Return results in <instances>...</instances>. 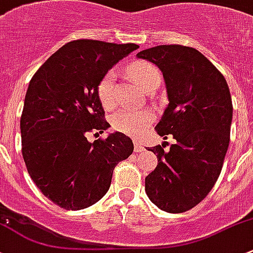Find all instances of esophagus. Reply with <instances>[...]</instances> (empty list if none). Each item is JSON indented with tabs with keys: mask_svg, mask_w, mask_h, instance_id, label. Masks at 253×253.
<instances>
[{
	"mask_svg": "<svg viewBox=\"0 0 253 253\" xmlns=\"http://www.w3.org/2000/svg\"><path fill=\"white\" fill-rule=\"evenodd\" d=\"M134 150L135 151H143L144 150V147H143V145L140 144L138 140H134Z\"/></svg>",
	"mask_w": 253,
	"mask_h": 253,
	"instance_id": "esophagus-1",
	"label": "esophagus"
}]
</instances>
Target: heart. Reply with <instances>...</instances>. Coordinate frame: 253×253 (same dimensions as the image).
I'll use <instances>...</instances> for the list:
<instances>
[{
    "mask_svg": "<svg viewBox=\"0 0 253 253\" xmlns=\"http://www.w3.org/2000/svg\"><path fill=\"white\" fill-rule=\"evenodd\" d=\"M128 75L145 91L153 84L161 82V71L154 64L149 62H137L128 68ZM97 94L103 108L110 109L116 104L115 73L109 70L99 80L97 86ZM153 115L148 110H131L120 109L111 118V126L121 133L135 135L143 131L150 122Z\"/></svg>",
    "mask_w": 253,
    "mask_h": 253,
    "instance_id": "heart-1",
    "label": "heart"
}]
</instances>
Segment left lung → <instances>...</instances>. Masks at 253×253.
Listing matches in <instances>:
<instances>
[{"label":"left lung","instance_id":"left-lung-1","mask_svg":"<svg viewBox=\"0 0 253 253\" xmlns=\"http://www.w3.org/2000/svg\"><path fill=\"white\" fill-rule=\"evenodd\" d=\"M137 57L162 71L169 103L155 129L175 139L169 150L166 142L148 149L159 164L145 178V191L159 209L182 213L200 204L219 177L230 139L232 95L220 71L193 47L161 44Z\"/></svg>","mask_w":253,"mask_h":253}]
</instances>
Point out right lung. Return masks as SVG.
<instances>
[{"instance_id":"right-lung-1","label":"right lung","mask_w":253,"mask_h":253,"mask_svg":"<svg viewBox=\"0 0 253 253\" xmlns=\"http://www.w3.org/2000/svg\"><path fill=\"white\" fill-rule=\"evenodd\" d=\"M138 47L75 40L31 79L20 118L21 153L37 188L62 209L82 210L100 200L116 165L133 151L131 138L120 132L93 143L87 134L109 127L98 82Z\"/></svg>"}]
</instances>
